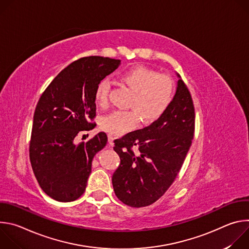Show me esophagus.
Masks as SVG:
<instances>
[{
    "instance_id": "34e87169",
    "label": "esophagus",
    "mask_w": 249,
    "mask_h": 249,
    "mask_svg": "<svg viewBox=\"0 0 249 249\" xmlns=\"http://www.w3.org/2000/svg\"><path fill=\"white\" fill-rule=\"evenodd\" d=\"M113 140H114L113 137H112L111 135H108V144H109L110 147H112L113 144H114V143H113Z\"/></svg>"
}]
</instances>
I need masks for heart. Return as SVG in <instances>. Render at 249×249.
<instances>
[{"label": "heart", "mask_w": 249, "mask_h": 249, "mask_svg": "<svg viewBox=\"0 0 249 249\" xmlns=\"http://www.w3.org/2000/svg\"><path fill=\"white\" fill-rule=\"evenodd\" d=\"M133 94L129 101L131 110H116L101 119V128L111 135L120 136L134 130L140 121L151 123L167 109L173 97L172 80L145 66H133L119 76ZM109 83L100 81L94 90V101L100 107L108 105Z\"/></svg>", "instance_id": "1"}]
</instances>
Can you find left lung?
<instances>
[{"label":"left lung","mask_w":249,"mask_h":249,"mask_svg":"<svg viewBox=\"0 0 249 249\" xmlns=\"http://www.w3.org/2000/svg\"><path fill=\"white\" fill-rule=\"evenodd\" d=\"M178 77L175 94L163 114L144 129L114 141L120 165L112 175L117 198L140 208L159 200L178 174L195 130V111L191 94ZM139 151L135 155L131 148Z\"/></svg>","instance_id":"1"}]
</instances>
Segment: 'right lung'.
<instances>
[{"label": "right lung", "instance_id": "right-lung-1", "mask_svg": "<svg viewBox=\"0 0 249 249\" xmlns=\"http://www.w3.org/2000/svg\"><path fill=\"white\" fill-rule=\"evenodd\" d=\"M120 62L99 56L81 58L61 71L37 102L29 158L41 189L56 201H75L84 194L92 159L107 143L104 132L80 144L75 139L95 127L91 122L95 88Z\"/></svg>", "mask_w": 249, "mask_h": 249}]
</instances>
